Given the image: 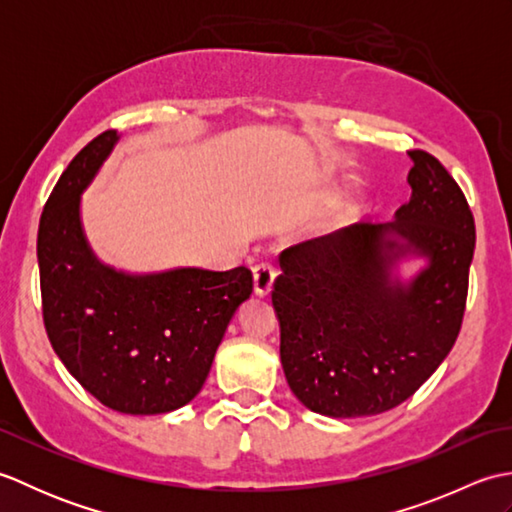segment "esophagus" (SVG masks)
<instances>
[{
  "instance_id": "34e87169",
  "label": "esophagus",
  "mask_w": 512,
  "mask_h": 512,
  "mask_svg": "<svg viewBox=\"0 0 512 512\" xmlns=\"http://www.w3.org/2000/svg\"><path fill=\"white\" fill-rule=\"evenodd\" d=\"M273 281H275V266L270 262L257 264L253 270V286H255V295L266 297L273 290Z\"/></svg>"
}]
</instances>
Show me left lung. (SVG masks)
<instances>
[{
	"label": "left lung",
	"mask_w": 512,
	"mask_h": 512,
	"mask_svg": "<svg viewBox=\"0 0 512 512\" xmlns=\"http://www.w3.org/2000/svg\"><path fill=\"white\" fill-rule=\"evenodd\" d=\"M411 200L394 222H358L279 255L273 306L281 365L303 405L330 418L376 416L416 394L458 339L475 220L458 182L409 151ZM428 257L409 285L400 256Z\"/></svg>",
	"instance_id": "1"
}]
</instances>
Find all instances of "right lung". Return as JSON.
Returning <instances> with one entry per match:
<instances>
[{
  "label": "right lung",
  "mask_w": 512,
  "mask_h": 512,
  "mask_svg": "<svg viewBox=\"0 0 512 512\" xmlns=\"http://www.w3.org/2000/svg\"><path fill=\"white\" fill-rule=\"evenodd\" d=\"M118 143L107 129L61 173L37 235L43 325L61 363L105 407L180 409L202 389L253 273L176 268L127 275L101 264L81 226V193Z\"/></svg>",
  "instance_id": "obj_1"
}]
</instances>
